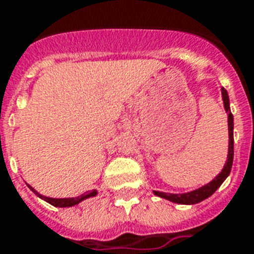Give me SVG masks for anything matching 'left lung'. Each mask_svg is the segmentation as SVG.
<instances>
[{
	"label": "left lung",
	"instance_id": "left-lung-1",
	"mask_svg": "<svg viewBox=\"0 0 254 254\" xmlns=\"http://www.w3.org/2000/svg\"><path fill=\"white\" fill-rule=\"evenodd\" d=\"M221 95H223V100H224V108L225 111L228 112V133H229V146H228V159L224 165V169L221 170V173L217 175L212 182H209L208 185L203 186L200 189L191 191L187 193H166L159 192V191H154L155 195L167 199L170 201L178 203V204H196L200 203L201 200H204L208 196H211L215 191L221 186V183L227 179V177L231 173L233 163V115L231 113V108H229V97L227 89H221Z\"/></svg>",
	"mask_w": 254,
	"mask_h": 254
}]
</instances>
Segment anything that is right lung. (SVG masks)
Returning <instances> with one entry per match:
<instances>
[{
  "label": "right lung",
  "mask_w": 254,
  "mask_h": 254,
  "mask_svg": "<svg viewBox=\"0 0 254 254\" xmlns=\"http://www.w3.org/2000/svg\"><path fill=\"white\" fill-rule=\"evenodd\" d=\"M29 187H30V190H31L34 193H35V195H38V196L41 197V199L46 200L47 203H50L51 205H54V207H72V205H75V204H79L81 200H84V199H87V197L95 196L96 193H97V191H96V190H92V191H88V192L83 193L81 196L64 197V199H55V197L43 196V195H41L39 192H37V191H35V190H34L31 186H29Z\"/></svg>",
  "instance_id": "right-lung-1"
}]
</instances>
